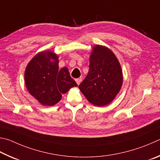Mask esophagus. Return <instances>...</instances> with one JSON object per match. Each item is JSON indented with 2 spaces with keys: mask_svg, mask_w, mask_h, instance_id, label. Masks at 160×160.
Listing matches in <instances>:
<instances>
[{
  "mask_svg": "<svg viewBox=\"0 0 160 160\" xmlns=\"http://www.w3.org/2000/svg\"><path fill=\"white\" fill-rule=\"evenodd\" d=\"M82 77H79V78H76V82H77V83L78 85H79L81 82H82Z\"/></svg>",
  "mask_w": 160,
  "mask_h": 160,
  "instance_id": "34e87169",
  "label": "esophagus"
}]
</instances>
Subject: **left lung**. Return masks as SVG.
I'll list each match as a JSON object with an SVG mask.
<instances>
[{"label": "left lung", "mask_w": 160, "mask_h": 160, "mask_svg": "<svg viewBox=\"0 0 160 160\" xmlns=\"http://www.w3.org/2000/svg\"><path fill=\"white\" fill-rule=\"evenodd\" d=\"M89 62L88 75L78 88L95 106L110 104L122 88L121 65L112 51L100 45L93 47Z\"/></svg>", "instance_id": "obj_1"}]
</instances>
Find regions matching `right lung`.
<instances>
[{
	"mask_svg": "<svg viewBox=\"0 0 160 160\" xmlns=\"http://www.w3.org/2000/svg\"><path fill=\"white\" fill-rule=\"evenodd\" d=\"M58 56L51 51L41 52L27 64L24 73L25 85L29 93L43 105L52 106L62 98V94L77 83L70 77L66 67L59 70Z\"/></svg>",
	"mask_w": 160,
	"mask_h": 160,
	"instance_id": "right-lung-1",
	"label": "right lung"
}]
</instances>
